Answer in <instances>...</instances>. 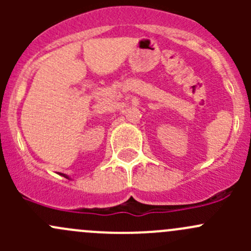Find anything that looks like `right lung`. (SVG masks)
<instances>
[{
  "mask_svg": "<svg viewBox=\"0 0 251 251\" xmlns=\"http://www.w3.org/2000/svg\"><path fill=\"white\" fill-rule=\"evenodd\" d=\"M58 175H60V176L65 177V178H68V179H72V178H70L69 176H68V175H65V174H62V173H59V174H58Z\"/></svg>",
  "mask_w": 251,
  "mask_h": 251,
  "instance_id": "right-lung-1",
  "label": "right lung"
}]
</instances>
